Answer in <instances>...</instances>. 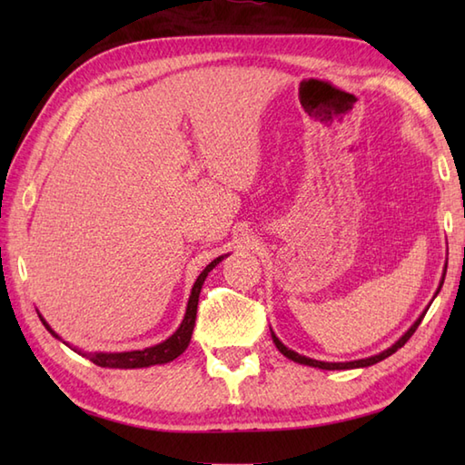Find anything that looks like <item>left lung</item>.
<instances>
[{
    "label": "left lung",
    "instance_id": "obj_1",
    "mask_svg": "<svg viewBox=\"0 0 465 465\" xmlns=\"http://www.w3.org/2000/svg\"><path fill=\"white\" fill-rule=\"evenodd\" d=\"M446 272H448V260H446V265H443V273H441V282H440V285H438V290H436V293H433V298H436V295L440 293V290H441V285H443V280H446ZM433 302V300H431ZM431 305V303H430ZM430 305L426 310H423V313L420 315V318L411 323V328L401 335V338L396 341V343H391L388 350H383V351H380V353H375V355H370V358H363V360H353V361H320V360H313V358H308V355H302V353H298V351H293V350H290V348H285V345L280 341V338L278 335H275L273 331H272V340H273V343H275V348H278L285 358L288 360H292V361H295V363H302V365H310V368H320V370H355V368H368V365H373V363H378V361H381V360H385V358H390L391 353H396L400 348H403V343H406L411 335H413V331L418 330V325L421 323V320H423V315H426V312L430 310ZM272 330V328H270Z\"/></svg>",
    "mask_w": 465,
    "mask_h": 465
}]
</instances>
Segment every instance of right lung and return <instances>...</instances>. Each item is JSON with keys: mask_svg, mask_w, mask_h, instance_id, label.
I'll return each instance as SVG.
<instances>
[{"mask_svg": "<svg viewBox=\"0 0 465 465\" xmlns=\"http://www.w3.org/2000/svg\"><path fill=\"white\" fill-rule=\"evenodd\" d=\"M225 255H220V258H215L210 265H205V270L197 275V280L192 288L190 293V300H187V308H185V315L180 323V328H177L170 338L163 340L162 343H155L152 348H145V350H134V351H84L80 348H74V345H69L67 341H64L59 335L52 330V325H49L44 315L37 312L39 320L45 325V330L54 335L55 340L64 341L65 345H69L75 353L84 355L90 361H94L95 365H100V368H115V370H135V368H150V365H162V363H170L175 358H180V355L187 350V345H190L192 340V333H193V325H195V313H197V302H200V292H202V285L207 278V273H210L217 263H220Z\"/></svg>", "mask_w": 465, "mask_h": 465, "instance_id": "right-lung-1", "label": "right lung"}]
</instances>
